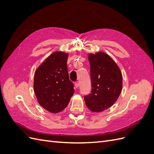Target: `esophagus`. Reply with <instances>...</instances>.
Here are the masks:
<instances>
[{
  "mask_svg": "<svg viewBox=\"0 0 154 154\" xmlns=\"http://www.w3.org/2000/svg\"><path fill=\"white\" fill-rule=\"evenodd\" d=\"M74 85H75L76 88H78V87H79V85H79V83H78V82H76V83H74Z\"/></svg>",
  "mask_w": 154,
  "mask_h": 154,
  "instance_id": "1",
  "label": "esophagus"
}]
</instances>
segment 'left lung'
Here are the masks:
<instances>
[{"label":"left lung","mask_w":154,"mask_h":154,"mask_svg":"<svg viewBox=\"0 0 154 154\" xmlns=\"http://www.w3.org/2000/svg\"><path fill=\"white\" fill-rule=\"evenodd\" d=\"M91 67L92 91L84 97L87 108L100 112L117 101L123 87V76L119 67L109 54L103 52L88 54Z\"/></svg>","instance_id":"8db88e82"}]
</instances>
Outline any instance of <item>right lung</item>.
<instances>
[{
  "mask_svg": "<svg viewBox=\"0 0 154 154\" xmlns=\"http://www.w3.org/2000/svg\"><path fill=\"white\" fill-rule=\"evenodd\" d=\"M68 53L55 51L36 69L34 91L38 103L51 113H58L68 105L74 90L70 81Z\"/></svg>",
  "mask_w": 154,
  "mask_h": 154,
  "instance_id": "right-lung-1",
  "label": "right lung"
}]
</instances>
